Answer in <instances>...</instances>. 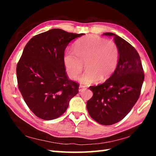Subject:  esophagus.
Returning a JSON list of instances; mask_svg holds the SVG:
<instances>
[{"instance_id":"34e87169","label":"esophagus","mask_w":156,"mask_h":156,"mask_svg":"<svg viewBox=\"0 0 156 156\" xmlns=\"http://www.w3.org/2000/svg\"><path fill=\"white\" fill-rule=\"evenodd\" d=\"M86 89H87V88H86L85 87H84V86L80 85V87H79V89H78V91H79V92H82V91H83L85 90Z\"/></svg>"}]
</instances>
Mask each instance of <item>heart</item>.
I'll list each match as a JSON object with an SVG mask.
<instances>
[{"mask_svg":"<svg viewBox=\"0 0 156 156\" xmlns=\"http://www.w3.org/2000/svg\"><path fill=\"white\" fill-rule=\"evenodd\" d=\"M73 51L68 49L64 52L62 61L66 72L71 78L80 74L84 62L86 71L79 78L80 83L90 84L99 80L109 78L117 67L119 49L113 41L89 34L76 42Z\"/></svg>","mask_w":156,"mask_h":156,"instance_id":"obj_1","label":"heart"}]
</instances>
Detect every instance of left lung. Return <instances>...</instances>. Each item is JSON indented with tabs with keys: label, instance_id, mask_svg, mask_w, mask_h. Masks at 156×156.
<instances>
[{
	"label": "left lung",
	"instance_id": "8db88e82",
	"mask_svg": "<svg viewBox=\"0 0 156 156\" xmlns=\"http://www.w3.org/2000/svg\"><path fill=\"white\" fill-rule=\"evenodd\" d=\"M103 35L113 37L119 49V60L108 80L89 87L93 96L87 102V109L97 122L111 125L122 120L136 103L144 74L138 53L131 44L115 34Z\"/></svg>",
	"mask_w": 156,
	"mask_h": 156
}]
</instances>
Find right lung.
Segmentation results:
<instances>
[{
    "label": "right lung",
    "mask_w": 156,
    "mask_h": 156,
    "mask_svg": "<svg viewBox=\"0 0 156 156\" xmlns=\"http://www.w3.org/2000/svg\"><path fill=\"white\" fill-rule=\"evenodd\" d=\"M83 35L52 29L34 36L25 45L16 67L18 86L37 117H60L78 93L79 84L68 78L62 57L69 43Z\"/></svg>",
    "instance_id": "right-lung-1"
}]
</instances>
